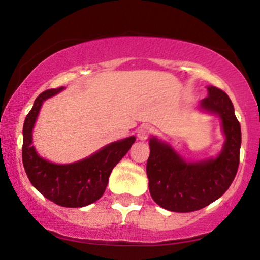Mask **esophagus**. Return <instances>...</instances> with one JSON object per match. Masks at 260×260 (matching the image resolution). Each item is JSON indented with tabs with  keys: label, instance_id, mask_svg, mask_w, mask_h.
Returning a JSON list of instances; mask_svg holds the SVG:
<instances>
[{
	"label": "esophagus",
	"instance_id": "1",
	"mask_svg": "<svg viewBox=\"0 0 260 260\" xmlns=\"http://www.w3.org/2000/svg\"><path fill=\"white\" fill-rule=\"evenodd\" d=\"M154 133V129L150 126H142L139 127L138 132H137V136L140 140H145L149 138V136Z\"/></svg>",
	"mask_w": 260,
	"mask_h": 260
}]
</instances>
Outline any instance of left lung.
Wrapping results in <instances>:
<instances>
[{
    "label": "left lung",
    "mask_w": 260,
    "mask_h": 260,
    "mask_svg": "<svg viewBox=\"0 0 260 260\" xmlns=\"http://www.w3.org/2000/svg\"><path fill=\"white\" fill-rule=\"evenodd\" d=\"M201 109L221 118L225 143L221 153L196 162L182 159L171 145L150 138L147 162L149 192L161 208L176 213H190L219 199L231 186L240 164L241 126L234 105L225 91L208 86Z\"/></svg>",
    "instance_id": "obj_1"
}]
</instances>
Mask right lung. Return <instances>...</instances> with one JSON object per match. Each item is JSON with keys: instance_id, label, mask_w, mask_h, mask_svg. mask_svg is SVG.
Segmentation results:
<instances>
[{"instance_id": "obj_1", "label": "right lung", "mask_w": 260, "mask_h": 260, "mask_svg": "<svg viewBox=\"0 0 260 260\" xmlns=\"http://www.w3.org/2000/svg\"><path fill=\"white\" fill-rule=\"evenodd\" d=\"M61 90L63 86L41 92L26 115L23 126V165L29 181L45 198L61 207L82 208L101 198L112 169L128 153L136 137L113 142L73 164L58 165L45 160L31 145L32 128L44 101Z\"/></svg>"}]
</instances>
